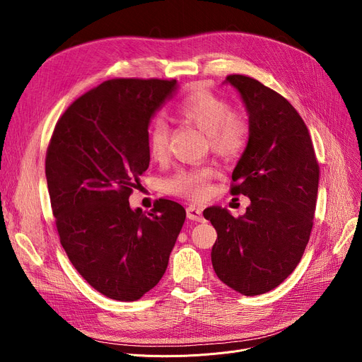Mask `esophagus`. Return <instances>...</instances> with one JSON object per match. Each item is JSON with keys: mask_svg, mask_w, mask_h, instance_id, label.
<instances>
[{"mask_svg": "<svg viewBox=\"0 0 362 362\" xmlns=\"http://www.w3.org/2000/svg\"><path fill=\"white\" fill-rule=\"evenodd\" d=\"M186 213H187V218L195 220V221H202V220H204V217H202V210H201V208L195 206V205H189Z\"/></svg>", "mask_w": 362, "mask_h": 362, "instance_id": "esophagus-1", "label": "esophagus"}]
</instances>
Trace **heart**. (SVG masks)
<instances>
[{"mask_svg":"<svg viewBox=\"0 0 362 362\" xmlns=\"http://www.w3.org/2000/svg\"><path fill=\"white\" fill-rule=\"evenodd\" d=\"M177 116L205 133L206 144L216 156L232 160L239 157L250 141V123L242 112L230 110V104L220 95L204 88L195 89L182 100ZM170 129L157 119L151 123L146 133L149 157L156 161L165 158L168 151ZM213 171L206 167L180 170L165 180V191L175 195L201 197L206 192L208 180Z\"/></svg>","mask_w":362,"mask_h":362,"instance_id":"1","label":"heart"}]
</instances>
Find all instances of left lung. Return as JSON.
I'll list each match as a JSON object with an SVG mask.
<instances>
[{
    "label": "left lung",
    "mask_w": 362,
    "mask_h": 362,
    "mask_svg": "<svg viewBox=\"0 0 362 362\" xmlns=\"http://www.w3.org/2000/svg\"><path fill=\"white\" fill-rule=\"evenodd\" d=\"M250 117V141L232 175V195L251 199L235 218L210 206L204 217L217 232L211 261L233 291L262 295L286 279L310 240L320 167L308 127L276 90L243 74L226 78Z\"/></svg>",
    "instance_id": "obj_1"
}]
</instances>
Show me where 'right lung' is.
Returning <instances> with one entry per match:
<instances>
[{"instance_id":"add662e5","label":"right lung","mask_w":362,"mask_h":362,"mask_svg":"<svg viewBox=\"0 0 362 362\" xmlns=\"http://www.w3.org/2000/svg\"><path fill=\"white\" fill-rule=\"evenodd\" d=\"M175 79H111L76 100L51 136L45 176L63 248L90 286L136 300L161 280L186 218L160 199L132 210L129 197L149 165L151 117L173 97Z\"/></svg>"}]
</instances>
